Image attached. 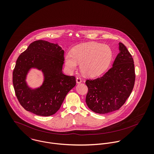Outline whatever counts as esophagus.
<instances>
[{"label":"esophagus","instance_id":"34e87169","mask_svg":"<svg viewBox=\"0 0 154 154\" xmlns=\"http://www.w3.org/2000/svg\"><path fill=\"white\" fill-rule=\"evenodd\" d=\"M82 82V81L81 78H80V77H77V78H76V82H77V83H78V84L81 83Z\"/></svg>","mask_w":154,"mask_h":154}]
</instances>
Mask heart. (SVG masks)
<instances>
[{
	"label": "heart",
	"mask_w": 154,
	"mask_h": 154,
	"mask_svg": "<svg viewBox=\"0 0 154 154\" xmlns=\"http://www.w3.org/2000/svg\"><path fill=\"white\" fill-rule=\"evenodd\" d=\"M113 58L111 48L105 44L89 42L75 46L72 53L65 57L67 69L72 71L80 63L82 72L88 77H96L103 74L109 67Z\"/></svg>",
	"instance_id": "obj_1"
}]
</instances>
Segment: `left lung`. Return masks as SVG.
<instances>
[{
    "label": "left lung",
    "instance_id": "obj_1",
    "mask_svg": "<svg viewBox=\"0 0 154 154\" xmlns=\"http://www.w3.org/2000/svg\"><path fill=\"white\" fill-rule=\"evenodd\" d=\"M120 52L103 75L87 80L88 106L98 114H107L119 109L130 96L135 81L133 59L126 47L119 43Z\"/></svg>",
    "mask_w": 154,
    "mask_h": 154
}]
</instances>
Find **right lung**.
Here are the masks:
<instances>
[{
	"mask_svg": "<svg viewBox=\"0 0 154 154\" xmlns=\"http://www.w3.org/2000/svg\"><path fill=\"white\" fill-rule=\"evenodd\" d=\"M64 51L57 43L34 41L18 58L13 71V85L17 97L27 111L40 116L55 114L70 90L76 84L74 76L62 72ZM31 68L41 70L44 80L35 89L26 82Z\"/></svg>",
	"mask_w": 154,
	"mask_h": 154,
	"instance_id": "obj_1",
	"label": "right lung"
}]
</instances>
